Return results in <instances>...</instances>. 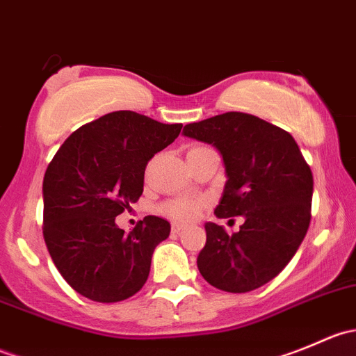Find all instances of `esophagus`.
I'll return each mask as SVG.
<instances>
[{
	"instance_id": "obj_1",
	"label": "esophagus",
	"mask_w": 356,
	"mask_h": 356,
	"mask_svg": "<svg viewBox=\"0 0 356 356\" xmlns=\"http://www.w3.org/2000/svg\"><path fill=\"white\" fill-rule=\"evenodd\" d=\"M182 229H184V224H179V222H174V224H172V232H175V234H179Z\"/></svg>"
}]
</instances>
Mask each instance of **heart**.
I'll list each match as a JSON object with an SVG mask.
<instances>
[{
    "label": "heart",
    "instance_id": "obj_1",
    "mask_svg": "<svg viewBox=\"0 0 356 356\" xmlns=\"http://www.w3.org/2000/svg\"><path fill=\"white\" fill-rule=\"evenodd\" d=\"M203 201L198 198H175L163 204V213L172 217L174 220L188 222L198 217Z\"/></svg>",
    "mask_w": 356,
    "mask_h": 356
}]
</instances>
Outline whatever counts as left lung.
<instances>
[{"label": "left lung", "instance_id": "obj_1", "mask_svg": "<svg viewBox=\"0 0 356 356\" xmlns=\"http://www.w3.org/2000/svg\"><path fill=\"white\" fill-rule=\"evenodd\" d=\"M182 134L211 145L224 161L227 181L215 215L245 218L232 236L222 225L204 224L200 274L227 293L267 284L289 264L310 225L314 175L296 141L241 111L188 124Z\"/></svg>", "mask_w": 356, "mask_h": 356}]
</instances>
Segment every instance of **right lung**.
<instances>
[{
  "label": "right lung",
  "instance_id": "right-lung-1",
  "mask_svg": "<svg viewBox=\"0 0 356 356\" xmlns=\"http://www.w3.org/2000/svg\"><path fill=\"white\" fill-rule=\"evenodd\" d=\"M181 129L136 111H111L68 136L48 165L44 241L79 294L115 303L145 286L153 251L168 238L170 224L148 215L125 234L115 217L139 200L146 165Z\"/></svg>",
  "mask_w": 356,
  "mask_h": 356
}]
</instances>
